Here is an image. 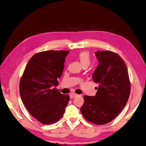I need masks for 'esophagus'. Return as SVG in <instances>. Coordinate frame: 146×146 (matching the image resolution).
Segmentation results:
<instances>
[{"mask_svg":"<svg viewBox=\"0 0 146 146\" xmlns=\"http://www.w3.org/2000/svg\"><path fill=\"white\" fill-rule=\"evenodd\" d=\"M78 96V94H76V93H71V94H70V99H73L75 98V97H76Z\"/></svg>","mask_w":146,"mask_h":146,"instance_id":"1","label":"esophagus"}]
</instances>
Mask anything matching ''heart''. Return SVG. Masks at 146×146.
Masks as SVG:
<instances>
[{
  "mask_svg": "<svg viewBox=\"0 0 146 146\" xmlns=\"http://www.w3.org/2000/svg\"><path fill=\"white\" fill-rule=\"evenodd\" d=\"M78 57L80 60L83 66L86 65L89 66L91 63V57L90 54L88 51H83L81 52L78 55Z\"/></svg>",
  "mask_w": 146,
  "mask_h": 146,
  "instance_id": "obj_1",
  "label": "heart"
}]
</instances>
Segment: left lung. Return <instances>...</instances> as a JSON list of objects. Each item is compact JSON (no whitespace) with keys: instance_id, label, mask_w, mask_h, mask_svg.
<instances>
[{"instance_id":"1","label":"left lung","mask_w":146,"mask_h":146,"mask_svg":"<svg viewBox=\"0 0 146 146\" xmlns=\"http://www.w3.org/2000/svg\"><path fill=\"white\" fill-rule=\"evenodd\" d=\"M99 64L92 80L99 84L95 96H84L81 112L87 121L102 125L117 117L128 102L131 91L125 62L110 50L96 52Z\"/></svg>"}]
</instances>
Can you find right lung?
<instances>
[{
	"label": "right lung",
	"mask_w": 146,
	"mask_h": 146,
	"mask_svg": "<svg viewBox=\"0 0 146 146\" xmlns=\"http://www.w3.org/2000/svg\"><path fill=\"white\" fill-rule=\"evenodd\" d=\"M69 50L38 52L30 58L20 81V93L23 103L30 114L44 125L59 120L70 100L68 94L57 89L66 56Z\"/></svg>",
	"instance_id": "obj_1"
}]
</instances>
